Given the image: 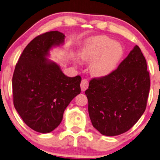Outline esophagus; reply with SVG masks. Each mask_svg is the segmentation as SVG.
I'll list each match as a JSON object with an SVG mask.
<instances>
[{
    "label": "esophagus",
    "mask_w": 160,
    "mask_h": 160,
    "mask_svg": "<svg viewBox=\"0 0 160 160\" xmlns=\"http://www.w3.org/2000/svg\"><path fill=\"white\" fill-rule=\"evenodd\" d=\"M88 87V82L86 79H83L81 82V89L82 91H84Z\"/></svg>",
    "instance_id": "obj_1"
}]
</instances>
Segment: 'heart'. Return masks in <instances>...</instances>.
Returning <instances> with one entry per match:
<instances>
[{
    "mask_svg": "<svg viewBox=\"0 0 160 160\" xmlns=\"http://www.w3.org/2000/svg\"><path fill=\"white\" fill-rule=\"evenodd\" d=\"M122 55V49L118 43L105 35L90 38L78 54L81 60L91 62L89 69L94 77L108 75L116 68Z\"/></svg>",
    "mask_w": 160,
    "mask_h": 160,
    "instance_id": "obj_1",
    "label": "heart"
}]
</instances>
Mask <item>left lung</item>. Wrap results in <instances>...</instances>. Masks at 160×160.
<instances>
[{"mask_svg":"<svg viewBox=\"0 0 160 160\" xmlns=\"http://www.w3.org/2000/svg\"><path fill=\"white\" fill-rule=\"evenodd\" d=\"M150 87L145 58L135 45L117 69L90 81L85 93L93 126L106 136L127 132L145 112Z\"/></svg>","mask_w":160,"mask_h":160,"instance_id":"obj_1","label":"left lung"}]
</instances>
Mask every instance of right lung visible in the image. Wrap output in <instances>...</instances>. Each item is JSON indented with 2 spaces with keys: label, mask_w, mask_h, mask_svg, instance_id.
Masks as SVG:
<instances>
[{
  "label": "right lung",
  "mask_w": 160,
  "mask_h": 160,
  "mask_svg": "<svg viewBox=\"0 0 160 160\" xmlns=\"http://www.w3.org/2000/svg\"><path fill=\"white\" fill-rule=\"evenodd\" d=\"M64 38L59 31L36 37L26 46L15 68V108L36 132L49 133L58 127L68 105L81 92L80 76L67 77L48 58L52 49L64 45Z\"/></svg>",
  "instance_id": "1"
}]
</instances>
